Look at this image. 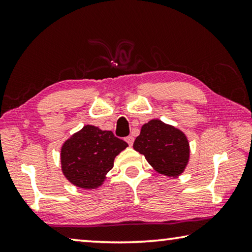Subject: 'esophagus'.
Here are the masks:
<instances>
[{
	"label": "esophagus",
	"mask_w": 252,
	"mask_h": 252,
	"mask_svg": "<svg viewBox=\"0 0 252 252\" xmlns=\"http://www.w3.org/2000/svg\"><path fill=\"white\" fill-rule=\"evenodd\" d=\"M126 141L127 142V145H129V146H132L133 141H134V138L132 137V135H129V137L126 138Z\"/></svg>",
	"instance_id": "obj_1"
}]
</instances>
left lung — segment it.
I'll list each match as a JSON object with an SVG mask.
<instances>
[{"label": "left lung", "mask_w": 252, "mask_h": 252, "mask_svg": "<svg viewBox=\"0 0 252 252\" xmlns=\"http://www.w3.org/2000/svg\"><path fill=\"white\" fill-rule=\"evenodd\" d=\"M133 148L145 156L155 170L169 177L179 176L189 159L186 135L160 120H151L142 126Z\"/></svg>", "instance_id": "left-lung-1"}]
</instances>
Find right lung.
<instances>
[{
    "label": "right lung",
    "instance_id": "right-lung-1",
    "mask_svg": "<svg viewBox=\"0 0 252 252\" xmlns=\"http://www.w3.org/2000/svg\"><path fill=\"white\" fill-rule=\"evenodd\" d=\"M126 147L112 131L85 126L62 147L63 173L75 186L96 189L113 168L114 158Z\"/></svg>",
    "mask_w": 252,
    "mask_h": 252
}]
</instances>
